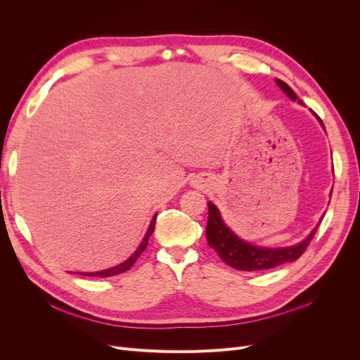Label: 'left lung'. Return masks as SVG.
Listing matches in <instances>:
<instances>
[{"mask_svg":"<svg viewBox=\"0 0 360 360\" xmlns=\"http://www.w3.org/2000/svg\"><path fill=\"white\" fill-rule=\"evenodd\" d=\"M275 81L278 86H281V90L284 91L291 101H297L296 93H294L284 81L281 79H275ZM297 102L302 103L300 101ZM314 115L319 118L320 124L324 129L321 118L315 112ZM207 205H209V221H207V228H205L207 242H209L210 248L216 250L217 255L222 258L225 264H228L236 270H243V271L267 270V269H274V267L296 261L304 252V249L308 248L315 231H317V228L320 225L319 222V225L308 234V237L303 238L302 242L296 245L284 246V248H264V246H257L254 243H249L243 240V238L238 237L231 228L224 222L219 209H217L213 202H209Z\"/></svg>","mask_w":360,"mask_h":360,"instance_id":"1","label":"left lung"}]
</instances>
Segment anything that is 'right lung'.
<instances>
[{"label":"right lung","mask_w":360,"mask_h":360,"mask_svg":"<svg viewBox=\"0 0 360 360\" xmlns=\"http://www.w3.org/2000/svg\"><path fill=\"white\" fill-rule=\"evenodd\" d=\"M156 216H153V219H151L150 225H148V230L143 238V242L139 243V246L136 248L135 252L130 255L126 261H123V263H120L114 267H110V269H105V270H99V271H82V274L79 275H84V276H96V278H110V276H115V275H120V274H124V271H127L130 267H132L135 264V261L138 259V257L144 252V249L147 248V243H148V238L150 236L153 234L155 231V224H156Z\"/></svg>","instance_id":"add662e5"}]
</instances>
